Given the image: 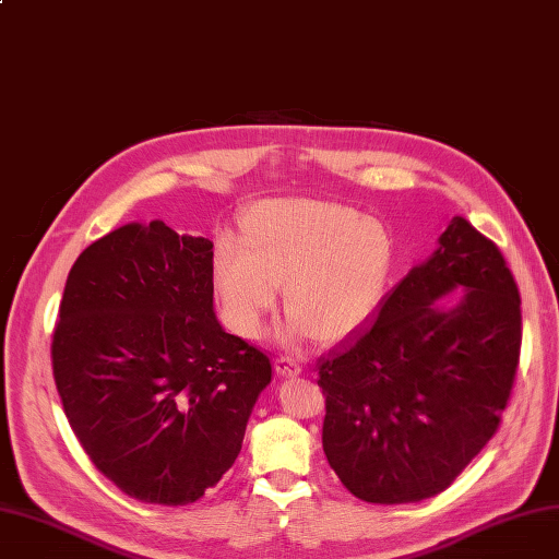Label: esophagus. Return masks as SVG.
Masks as SVG:
<instances>
[{
	"mask_svg": "<svg viewBox=\"0 0 559 559\" xmlns=\"http://www.w3.org/2000/svg\"><path fill=\"white\" fill-rule=\"evenodd\" d=\"M274 369H276L281 376H285V378H295V376L301 373V365H299L295 358H289V356H278V358L274 360Z\"/></svg>",
	"mask_w": 559,
	"mask_h": 559,
	"instance_id": "1",
	"label": "esophagus"
}]
</instances>
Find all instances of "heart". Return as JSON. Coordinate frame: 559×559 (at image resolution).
<instances>
[{"label": "heart", "instance_id": "b5f03b06", "mask_svg": "<svg viewBox=\"0 0 559 559\" xmlns=\"http://www.w3.org/2000/svg\"><path fill=\"white\" fill-rule=\"evenodd\" d=\"M390 264L392 242L380 222L340 203L267 199L245 215L242 247L217 240L213 287L233 333L258 337L283 287L287 340L312 333L331 344L376 310Z\"/></svg>", "mask_w": 559, "mask_h": 559}]
</instances>
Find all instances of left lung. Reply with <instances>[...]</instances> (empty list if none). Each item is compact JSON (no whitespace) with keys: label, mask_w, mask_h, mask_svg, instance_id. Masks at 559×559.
I'll return each mask as SVG.
<instances>
[{"label":"left lung","mask_w":559,"mask_h":559,"mask_svg":"<svg viewBox=\"0 0 559 559\" xmlns=\"http://www.w3.org/2000/svg\"><path fill=\"white\" fill-rule=\"evenodd\" d=\"M464 290L451 309L438 304ZM521 350V299L498 247L464 217L439 235L369 324L317 360L321 442L360 501L444 491L493 437Z\"/></svg>","instance_id":"obj_1"}]
</instances>
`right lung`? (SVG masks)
<instances>
[{"instance_id":"add662e5","label":"right lung","mask_w":559,"mask_h":559,"mask_svg":"<svg viewBox=\"0 0 559 559\" xmlns=\"http://www.w3.org/2000/svg\"><path fill=\"white\" fill-rule=\"evenodd\" d=\"M87 457L142 503L188 506L233 466L270 358L222 329L213 242L127 224L72 264L51 340Z\"/></svg>"}]
</instances>
